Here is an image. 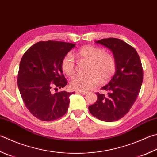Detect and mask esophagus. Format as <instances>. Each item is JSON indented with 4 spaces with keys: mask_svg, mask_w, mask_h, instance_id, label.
<instances>
[{
    "mask_svg": "<svg viewBox=\"0 0 157 157\" xmlns=\"http://www.w3.org/2000/svg\"><path fill=\"white\" fill-rule=\"evenodd\" d=\"M76 93L79 94H82V95H86L87 94V91H77Z\"/></svg>",
    "mask_w": 157,
    "mask_h": 157,
    "instance_id": "obj_1",
    "label": "esophagus"
}]
</instances>
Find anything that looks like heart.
<instances>
[{
	"label": "heart",
	"instance_id": "1",
	"mask_svg": "<svg viewBox=\"0 0 157 157\" xmlns=\"http://www.w3.org/2000/svg\"><path fill=\"white\" fill-rule=\"evenodd\" d=\"M76 56L81 62L88 63L86 67L87 75L76 76L70 82L74 90L87 91L98 83L109 81L116 70V61L114 56L104 48L95 46H85L79 49ZM61 68L67 76L72 77L76 73V63L70 54L63 58Z\"/></svg>",
	"mask_w": 157,
	"mask_h": 157
}]
</instances>
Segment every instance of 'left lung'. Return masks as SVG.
<instances>
[{
	"label": "left lung",
	"mask_w": 157,
	"mask_h": 157,
	"mask_svg": "<svg viewBox=\"0 0 157 157\" xmlns=\"http://www.w3.org/2000/svg\"><path fill=\"white\" fill-rule=\"evenodd\" d=\"M113 53L116 71L113 78L101 89L108 91L105 96L96 93V102L89 106L90 113L105 122L121 119L128 113L135 102L143 82V68L137 51L117 38L96 41Z\"/></svg>",
	"instance_id": "left-lung-1"
}]
</instances>
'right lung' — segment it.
Returning <instances> with one entry per match:
<instances>
[{
  "label": "right lung",
  "instance_id": "right-lung-1",
  "mask_svg": "<svg viewBox=\"0 0 157 157\" xmlns=\"http://www.w3.org/2000/svg\"><path fill=\"white\" fill-rule=\"evenodd\" d=\"M75 46L72 43L41 41L22 56L17 86L26 107L37 119L46 122L55 120L68 110L69 97L74 92L62 91L52 94V91L67 85L61 63Z\"/></svg>",
  "mask_w": 157,
  "mask_h": 157
}]
</instances>
